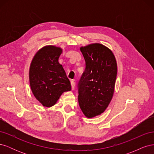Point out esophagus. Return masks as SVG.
<instances>
[{"label": "esophagus", "mask_w": 154, "mask_h": 154, "mask_svg": "<svg viewBox=\"0 0 154 154\" xmlns=\"http://www.w3.org/2000/svg\"><path fill=\"white\" fill-rule=\"evenodd\" d=\"M71 84L72 90H74V88H75V86H76V85H75V82H73V81H72V82H71Z\"/></svg>", "instance_id": "1"}]
</instances>
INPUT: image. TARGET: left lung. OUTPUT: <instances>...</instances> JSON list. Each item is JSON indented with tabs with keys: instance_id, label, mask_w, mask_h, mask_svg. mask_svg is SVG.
Instances as JSON below:
<instances>
[{
	"instance_id": "1",
	"label": "left lung",
	"mask_w": 154,
	"mask_h": 154,
	"mask_svg": "<svg viewBox=\"0 0 154 154\" xmlns=\"http://www.w3.org/2000/svg\"><path fill=\"white\" fill-rule=\"evenodd\" d=\"M85 69L78 83V103L86 117L94 118L106 109L112 98L117 63L112 52L103 45L82 47Z\"/></svg>"
}]
</instances>
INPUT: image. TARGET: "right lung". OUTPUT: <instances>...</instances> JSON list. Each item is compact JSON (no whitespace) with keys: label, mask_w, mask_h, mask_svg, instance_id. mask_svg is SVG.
I'll return each mask as SVG.
<instances>
[{"label":"right lung","mask_w":154,"mask_h":154,"mask_svg":"<svg viewBox=\"0 0 154 154\" xmlns=\"http://www.w3.org/2000/svg\"><path fill=\"white\" fill-rule=\"evenodd\" d=\"M61 48L45 46L36 53L29 69V82L32 94L44 106L54 105L63 92L71 85L58 58Z\"/></svg>","instance_id":"add662e5"}]
</instances>
